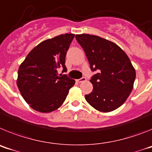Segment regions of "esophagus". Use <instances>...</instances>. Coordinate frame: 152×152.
<instances>
[{
	"label": "esophagus",
	"instance_id": "34e87169",
	"mask_svg": "<svg viewBox=\"0 0 152 152\" xmlns=\"http://www.w3.org/2000/svg\"><path fill=\"white\" fill-rule=\"evenodd\" d=\"M85 80H86V78L84 77H81V78H80V79H77V81L78 83H82V82H84V81H85Z\"/></svg>",
	"mask_w": 152,
	"mask_h": 152
}]
</instances>
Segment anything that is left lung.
Wrapping results in <instances>:
<instances>
[{
  "label": "left lung",
  "instance_id": "8db88e82",
  "mask_svg": "<svg viewBox=\"0 0 152 152\" xmlns=\"http://www.w3.org/2000/svg\"><path fill=\"white\" fill-rule=\"evenodd\" d=\"M85 52L92 72L93 91L85 95L90 105L100 112H111L123 105L131 94L135 70L124 51L100 36L76 35Z\"/></svg>",
  "mask_w": 152,
  "mask_h": 152
}]
</instances>
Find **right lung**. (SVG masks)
<instances>
[{
  "mask_svg": "<svg viewBox=\"0 0 152 152\" xmlns=\"http://www.w3.org/2000/svg\"><path fill=\"white\" fill-rule=\"evenodd\" d=\"M75 35H59L42 42L27 55L18 70L17 84L30 107L41 113L57 110L66 99L75 81L67 75L65 56Z\"/></svg>",
  "mask_w": 152,
  "mask_h": 152,
  "instance_id": "right-lung-1",
  "label": "right lung"
}]
</instances>
